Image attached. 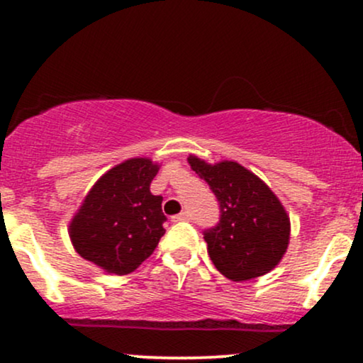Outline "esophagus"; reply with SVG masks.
<instances>
[{
	"instance_id": "34e87169",
	"label": "esophagus",
	"mask_w": 363,
	"mask_h": 363,
	"mask_svg": "<svg viewBox=\"0 0 363 363\" xmlns=\"http://www.w3.org/2000/svg\"><path fill=\"white\" fill-rule=\"evenodd\" d=\"M189 220H191L189 211H182V213L172 216V222H189Z\"/></svg>"
}]
</instances>
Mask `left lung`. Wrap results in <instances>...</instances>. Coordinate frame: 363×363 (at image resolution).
<instances>
[{
  "label": "left lung",
  "instance_id": "8db88e82",
  "mask_svg": "<svg viewBox=\"0 0 363 363\" xmlns=\"http://www.w3.org/2000/svg\"><path fill=\"white\" fill-rule=\"evenodd\" d=\"M220 203V223L205 230L215 268L232 281L262 277L277 268L290 242V216L262 179L232 160L208 164L187 157Z\"/></svg>",
  "mask_w": 363,
  "mask_h": 363
}]
</instances>
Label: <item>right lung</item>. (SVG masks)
<instances>
[{"instance_id":"right-lung-1","label":"right lung","mask_w":363,"mask_h":363,"mask_svg":"<svg viewBox=\"0 0 363 363\" xmlns=\"http://www.w3.org/2000/svg\"><path fill=\"white\" fill-rule=\"evenodd\" d=\"M160 165L136 157L107 170L69 222V239L83 259L104 273L128 274L152 256L165 234L162 196L150 193Z\"/></svg>"}]
</instances>
